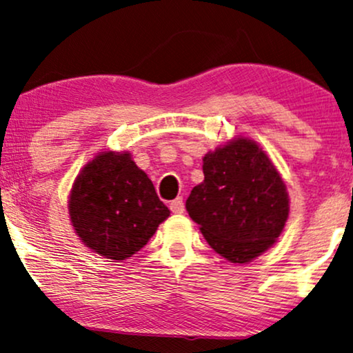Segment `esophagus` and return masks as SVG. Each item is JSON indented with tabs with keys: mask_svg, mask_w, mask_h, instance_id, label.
Returning <instances> with one entry per match:
<instances>
[{
	"mask_svg": "<svg viewBox=\"0 0 353 353\" xmlns=\"http://www.w3.org/2000/svg\"><path fill=\"white\" fill-rule=\"evenodd\" d=\"M169 210H171L174 214H182L184 213V200H182L181 196L174 199L171 203H169Z\"/></svg>",
	"mask_w": 353,
	"mask_h": 353,
	"instance_id": "obj_1",
	"label": "esophagus"
}]
</instances>
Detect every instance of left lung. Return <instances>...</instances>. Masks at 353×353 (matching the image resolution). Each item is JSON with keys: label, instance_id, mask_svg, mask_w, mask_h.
Masks as SVG:
<instances>
[{"label": "left lung", "instance_id": "8db88e82", "mask_svg": "<svg viewBox=\"0 0 353 353\" xmlns=\"http://www.w3.org/2000/svg\"><path fill=\"white\" fill-rule=\"evenodd\" d=\"M203 174L185 208L208 245L234 265L270 250L288 223L290 200L260 143L237 135L205 154Z\"/></svg>", "mask_w": 353, "mask_h": 353}]
</instances>
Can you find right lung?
<instances>
[{
  "instance_id": "right-lung-1",
  "label": "right lung",
  "mask_w": 353,
  "mask_h": 353,
  "mask_svg": "<svg viewBox=\"0 0 353 353\" xmlns=\"http://www.w3.org/2000/svg\"><path fill=\"white\" fill-rule=\"evenodd\" d=\"M68 211L83 245L114 261L147 245L171 214L132 154L116 150L100 152L83 164L69 190Z\"/></svg>"
}]
</instances>
